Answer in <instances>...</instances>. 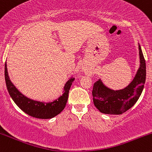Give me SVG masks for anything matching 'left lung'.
Returning a JSON list of instances; mask_svg holds the SVG:
<instances>
[{
  "label": "left lung",
  "instance_id": "obj_1",
  "mask_svg": "<svg viewBox=\"0 0 152 152\" xmlns=\"http://www.w3.org/2000/svg\"><path fill=\"white\" fill-rule=\"evenodd\" d=\"M140 66L137 74L126 88L112 90L106 87L102 80L95 82L92 95L94 106L106 114H121L133 106L144 89L146 81V62L142 48L139 45Z\"/></svg>",
  "mask_w": 152,
  "mask_h": 152
}]
</instances>
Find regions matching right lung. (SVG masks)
<instances>
[{
  "label": "right lung",
  "mask_w": 152,
  "mask_h": 152,
  "mask_svg": "<svg viewBox=\"0 0 152 152\" xmlns=\"http://www.w3.org/2000/svg\"><path fill=\"white\" fill-rule=\"evenodd\" d=\"M5 80L7 89L10 97L23 111L33 117L48 119L57 116L65 108L69 97V90L73 81H74V78H71L66 82L64 87V94L62 96L53 102L48 103L32 100L20 93L10 81L8 74L6 62L5 64Z\"/></svg>",
  "instance_id": "right-lung-1"
}]
</instances>
